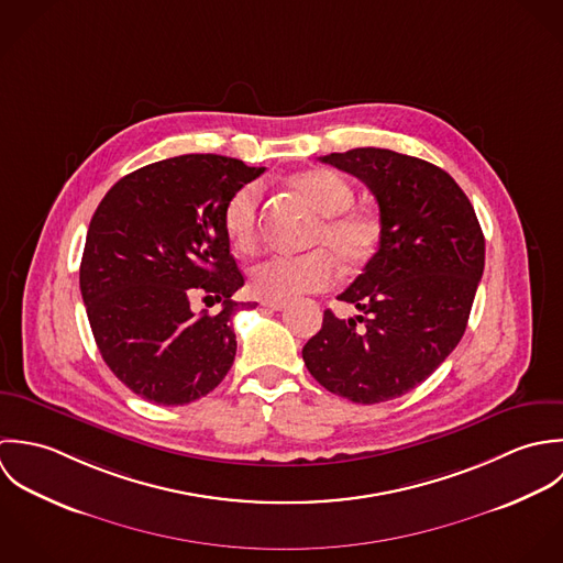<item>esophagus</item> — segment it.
<instances>
[{"mask_svg": "<svg viewBox=\"0 0 563 563\" xmlns=\"http://www.w3.org/2000/svg\"><path fill=\"white\" fill-rule=\"evenodd\" d=\"M265 309H272V311H283L287 307V302H272V300H263L261 302Z\"/></svg>", "mask_w": 563, "mask_h": 563, "instance_id": "34e87169", "label": "esophagus"}]
</instances>
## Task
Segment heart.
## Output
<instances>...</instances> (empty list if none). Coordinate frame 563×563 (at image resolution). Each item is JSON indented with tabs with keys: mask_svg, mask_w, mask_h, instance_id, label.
Returning a JSON list of instances; mask_svg holds the SVG:
<instances>
[{
	"mask_svg": "<svg viewBox=\"0 0 563 563\" xmlns=\"http://www.w3.org/2000/svg\"><path fill=\"white\" fill-rule=\"evenodd\" d=\"M294 189L322 216L309 239V245L320 250L256 263L250 269V289L261 300L287 302L331 287L338 276L335 261L345 269H356L369 261L380 239L378 216L352 207L354 191L338 172L309 169L294 178ZM261 196V183H245L225 202V234L239 252H250L256 245Z\"/></svg>",
	"mask_w": 563,
	"mask_h": 563,
	"instance_id": "1",
	"label": "heart"
}]
</instances>
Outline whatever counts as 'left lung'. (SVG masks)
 <instances>
[{
  "instance_id": "8db88e82",
  "label": "left lung",
  "mask_w": 563,
  "mask_h": 563,
  "mask_svg": "<svg viewBox=\"0 0 563 563\" xmlns=\"http://www.w3.org/2000/svg\"><path fill=\"white\" fill-rule=\"evenodd\" d=\"M356 176L374 194L380 241L363 274L339 294L358 309H329L302 347L311 376L352 402L398 398L427 380L463 338L485 265L476 213L433 163L380 147L320 158Z\"/></svg>"
}]
</instances>
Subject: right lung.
Masks as SVG:
<instances>
[{"mask_svg": "<svg viewBox=\"0 0 563 563\" xmlns=\"http://www.w3.org/2000/svg\"><path fill=\"white\" fill-rule=\"evenodd\" d=\"M265 167L220 154L145 165L100 202L87 232L80 291L102 358L136 396L189 405L224 380L236 352L230 320L243 274L230 254L224 207ZM222 301L216 317L190 300Z\"/></svg>", "mask_w": 563, "mask_h": 563, "instance_id": "1", "label": "right lung"}]
</instances>
